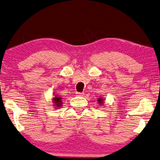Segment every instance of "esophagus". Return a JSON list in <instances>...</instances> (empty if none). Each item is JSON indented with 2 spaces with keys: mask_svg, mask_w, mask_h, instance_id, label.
Masks as SVG:
<instances>
[{
  "mask_svg": "<svg viewBox=\"0 0 160 160\" xmlns=\"http://www.w3.org/2000/svg\"><path fill=\"white\" fill-rule=\"evenodd\" d=\"M76 94H77V96H83V95H84V93H79V92H77V93H76Z\"/></svg>",
  "mask_w": 160,
  "mask_h": 160,
  "instance_id": "34e87169",
  "label": "esophagus"
}]
</instances>
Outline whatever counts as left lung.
Returning <instances> with one entry per match:
<instances>
[{"instance_id":"obj_1","label":"left lung","mask_w":160,"mask_h":160,"mask_svg":"<svg viewBox=\"0 0 160 160\" xmlns=\"http://www.w3.org/2000/svg\"><path fill=\"white\" fill-rule=\"evenodd\" d=\"M104 98H102L101 97H99L98 98V102L99 103L100 105H104Z\"/></svg>"}]
</instances>
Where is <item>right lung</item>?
Instances as JSON below:
<instances>
[{"label":"right lung","instance_id":"add662e5","mask_svg":"<svg viewBox=\"0 0 160 160\" xmlns=\"http://www.w3.org/2000/svg\"><path fill=\"white\" fill-rule=\"evenodd\" d=\"M52 105L55 107V109H58L59 108L62 107V101L61 96H57V95H54V97L52 98Z\"/></svg>","mask_w":160,"mask_h":160}]
</instances>
